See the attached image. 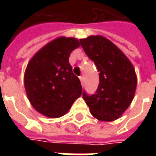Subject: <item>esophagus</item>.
Listing matches in <instances>:
<instances>
[{"label":"esophagus","instance_id":"obj_1","mask_svg":"<svg viewBox=\"0 0 156 156\" xmlns=\"http://www.w3.org/2000/svg\"><path fill=\"white\" fill-rule=\"evenodd\" d=\"M79 79H80V82H81L82 86L83 87V85H84V78H83V76H81V77H79Z\"/></svg>","mask_w":156,"mask_h":156}]
</instances>
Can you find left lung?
Listing matches in <instances>:
<instances>
[{"mask_svg":"<svg viewBox=\"0 0 156 156\" xmlns=\"http://www.w3.org/2000/svg\"><path fill=\"white\" fill-rule=\"evenodd\" d=\"M82 48L99 72L98 90L83 98L92 115L100 121H114L129 108L134 97L137 76L133 64L117 46L100 35L80 39Z\"/></svg>","mask_w":156,"mask_h":156,"instance_id":"left-lung-1","label":"left lung"}]
</instances>
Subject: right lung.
Segmentation results:
<instances>
[{
    "label": "right lung",
    "mask_w": 156,
    "mask_h": 156,
    "mask_svg": "<svg viewBox=\"0 0 156 156\" xmlns=\"http://www.w3.org/2000/svg\"><path fill=\"white\" fill-rule=\"evenodd\" d=\"M80 46L75 37H59L49 41L28 62L24 86L37 111L55 119L66 115L82 94L79 78L73 74L69 56Z\"/></svg>",
    "instance_id": "obj_1"
}]
</instances>
